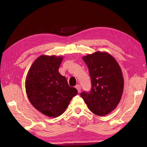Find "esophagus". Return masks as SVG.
<instances>
[{"label":"esophagus","mask_w":147,"mask_h":147,"mask_svg":"<svg viewBox=\"0 0 147 147\" xmlns=\"http://www.w3.org/2000/svg\"><path fill=\"white\" fill-rule=\"evenodd\" d=\"M75 87H76V90H78V92L80 93V91H81V86H80V85H77Z\"/></svg>","instance_id":"34e87169"}]
</instances>
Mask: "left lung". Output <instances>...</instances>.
<instances>
[{
	"label": "left lung",
	"instance_id": "1",
	"mask_svg": "<svg viewBox=\"0 0 147 147\" xmlns=\"http://www.w3.org/2000/svg\"><path fill=\"white\" fill-rule=\"evenodd\" d=\"M83 60L88 67L92 90L80 95L93 114H109L116 108L123 95L124 78L120 65L107 52H95L83 56Z\"/></svg>",
	"mask_w": 147,
	"mask_h": 147
}]
</instances>
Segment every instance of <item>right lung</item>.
I'll return each mask as SVG.
<instances>
[{
	"label": "right lung",
	"instance_id": "1",
	"mask_svg": "<svg viewBox=\"0 0 147 147\" xmlns=\"http://www.w3.org/2000/svg\"><path fill=\"white\" fill-rule=\"evenodd\" d=\"M62 56L42 55L31 65L25 80L26 92L37 111L50 117H57L66 110L78 91L69 86L59 73Z\"/></svg>",
	"mask_w": 147,
	"mask_h": 147
}]
</instances>
